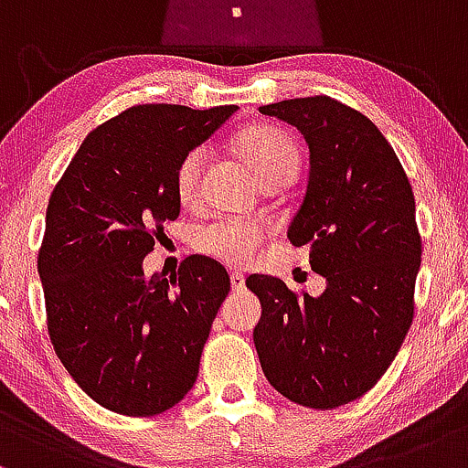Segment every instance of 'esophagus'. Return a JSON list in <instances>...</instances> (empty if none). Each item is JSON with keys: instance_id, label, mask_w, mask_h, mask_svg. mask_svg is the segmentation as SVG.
<instances>
[{"instance_id": "obj_1", "label": "esophagus", "mask_w": 468, "mask_h": 468, "mask_svg": "<svg viewBox=\"0 0 468 468\" xmlns=\"http://www.w3.org/2000/svg\"><path fill=\"white\" fill-rule=\"evenodd\" d=\"M229 282H232L234 292H243L245 287V276L240 271H229Z\"/></svg>"}]
</instances>
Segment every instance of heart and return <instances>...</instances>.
<instances>
[{"instance_id":"obj_1","label":"heart","mask_w":468,"mask_h":468,"mask_svg":"<svg viewBox=\"0 0 468 468\" xmlns=\"http://www.w3.org/2000/svg\"><path fill=\"white\" fill-rule=\"evenodd\" d=\"M236 152L250 167L261 187H285L296 181L303 165L301 145L290 130L281 125L259 123L240 130L236 136ZM207 150L203 145L187 150L175 170V194L183 207L197 206L201 198L203 172ZM270 225L259 218H218L203 225L194 236V245L206 256H212L229 267H245L256 259L270 236Z\"/></svg>"}]
</instances>
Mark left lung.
Returning a JSON list of instances; mask_svg holds the SVG:
<instances>
[{"label":"left lung","mask_w":468,"mask_h":468,"mask_svg":"<svg viewBox=\"0 0 468 468\" xmlns=\"http://www.w3.org/2000/svg\"><path fill=\"white\" fill-rule=\"evenodd\" d=\"M259 110L309 145L307 192L287 239L309 248L327 290L314 298L281 278L250 276L262 307L254 345L278 393L324 411L374 389L411 327L422 256L416 198L391 144L358 110L324 94Z\"/></svg>","instance_id":"obj_1"}]
</instances>
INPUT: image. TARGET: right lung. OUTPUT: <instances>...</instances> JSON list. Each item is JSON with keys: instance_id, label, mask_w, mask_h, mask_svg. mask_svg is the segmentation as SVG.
Masks as SVG:
<instances>
[{"instance_id": "add662e5", "label": "right lung", "mask_w": 468, "mask_h": 468, "mask_svg": "<svg viewBox=\"0 0 468 468\" xmlns=\"http://www.w3.org/2000/svg\"><path fill=\"white\" fill-rule=\"evenodd\" d=\"M234 110H123L83 139L50 194L37 259L50 343L77 385L110 411L156 416L197 382L228 271L197 254L175 276L148 278L144 259L181 212L176 164Z\"/></svg>"}]
</instances>
